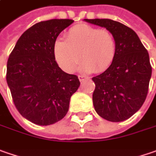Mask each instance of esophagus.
Wrapping results in <instances>:
<instances>
[{
	"label": "esophagus",
	"instance_id": "34e87169",
	"mask_svg": "<svg viewBox=\"0 0 156 156\" xmlns=\"http://www.w3.org/2000/svg\"><path fill=\"white\" fill-rule=\"evenodd\" d=\"M87 78H89L88 77H86L85 75H78V79H79V81H83V80H85V79H87Z\"/></svg>",
	"mask_w": 156,
	"mask_h": 156
}]
</instances>
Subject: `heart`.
I'll list each match as a JSON object with an SVG mask.
<instances>
[{"label": "heart", "mask_w": 156, "mask_h": 156, "mask_svg": "<svg viewBox=\"0 0 156 156\" xmlns=\"http://www.w3.org/2000/svg\"><path fill=\"white\" fill-rule=\"evenodd\" d=\"M116 43L111 31L88 24L71 27L65 35V41L55 44L54 55L59 66L72 73L84 61L82 69L87 72H102L113 62Z\"/></svg>", "instance_id": "b5f03b06"}]
</instances>
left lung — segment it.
<instances>
[{
    "instance_id": "8db88e82",
    "label": "left lung",
    "mask_w": 156,
    "mask_h": 156,
    "mask_svg": "<svg viewBox=\"0 0 156 156\" xmlns=\"http://www.w3.org/2000/svg\"><path fill=\"white\" fill-rule=\"evenodd\" d=\"M112 32L116 43L113 62L91 78L95 84L92 101L99 116L112 122L133 116L145 101L152 67L148 52L129 27L110 19H85Z\"/></svg>"
}]
</instances>
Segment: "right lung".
I'll return each mask as SVG.
<instances>
[{"label":"right lung","instance_id":"add662e5","mask_svg":"<svg viewBox=\"0 0 156 156\" xmlns=\"http://www.w3.org/2000/svg\"><path fill=\"white\" fill-rule=\"evenodd\" d=\"M73 23L52 19L34 24L18 39L7 63V83L22 116L39 126L54 124L69 110L80 82L58 66L54 47L58 35Z\"/></svg>","mask_w":156,"mask_h":156}]
</instances>
